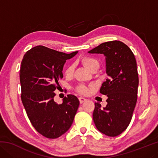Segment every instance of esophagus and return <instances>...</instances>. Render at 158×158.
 <instances>
[{
	"label": "esophagus",
	"mask_w": 158,
	"mask_h": 158,
	"mask_svg": "<svg viewBox=\"0 0 158 158\" xmlns=\"http://www.w3.org/2000/svg\"><path fill=\"white\" fill-rule=\"evenodd\" d=\"M79 102L82 104V103H84L85 100H86V99H85L84 98L80 97V98H79Z\"/></svg>",
	"instance_id": "34e87169"
}]
</instances>
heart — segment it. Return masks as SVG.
Wrapping results in <instances>:
<instances>
[{
	"mask_svg": "<svg viewBox=\"0 0 158 158\" xmlns=\"http://www.w3.org/2000/svg\"><path fill=\"white\" fill-rule=\"evenodd\" d=\"M81 63L84 65L85 68L91 72L93 69L99 68L100 67V63L99 61L94 57L89 56H84L81 59ZM74 65H69L65 70V75L68 77H70L73 76L74 73ZM77 92L81 94H87L89 90L85 85L82 84H79L76 87Z\"/></svg>",
	"mask_w": 158,
	"mask_h": 158,
	"instance_id": "1",
	"label": "heart"
}]
</instances>
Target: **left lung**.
I'll use <instances>...</instances> for the list:
<instances>
[{
	"label": "left lung",
	"instance_id": "left-lung-1",
	"mask_svg": "<svg viewBox=\"0 0 158 158\" xmlns=\"http://www.w3.org/2000/svg\"><path fill=\"white\" fill-rule=\"evenodd\" d=\"M106 56V71L109 78L100 92L107 96L103 109L95 103L93 118L97 129L109 137H116L127 129L137 100L139 77L135 55L123 42H104L89 52Z\"/></svg>",
	"mask_w": 158,
	"mask_h": 158
}]
</instances>
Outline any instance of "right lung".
I'll return each mask as SVG.
<instances>
[{"label":"right lung","mask_w":158,"mask_h":158,"mask_svg":"<svg viewBox=\"0 0 158 158\" xmlns=\"http://www.w3.org/2000/svg\"><path fill=\"white\" fill-rule=\"evenodd\" d=\"M77 53H65L46 47H35L25 53L20 68L21 98L31 124L49 139L60 137L73 124L79 101L68 95L62 104L54 102L66 60Z\"/></svg>","instance_id":"obj_1"}]
</instances>
